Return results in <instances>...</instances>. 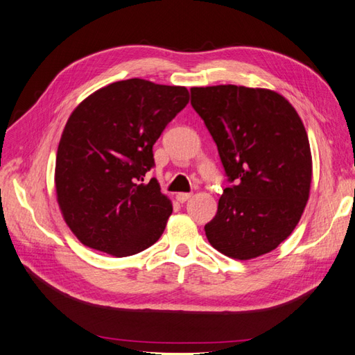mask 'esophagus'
<instances>
[{"label":"esophagus","instance_id":"34e87169","mask_svg":"<svg viewBox=\"0 0 355 355\" xmlns=\"http://www.w3.org/2000/svg\"><path fill=\"white\" fill-rule=\"evenodd\" d=\"M192 196V193H186V192H180V193H177V201H180V202H186L189 198Z\"/></svg>","mask_w":355,"mask_h":355}]
</instances>
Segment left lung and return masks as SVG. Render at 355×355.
I'll use <instances>...</instances> for the list:
<instances>
[{"label":"left lung","instance_id":"1","mask_svg":"<svg viewBox=\"0 0 355 355\" xmlns=\"http://www.w3.org/2000/svg\"><path fill=\"white\" fill-rule=\"evenodd\" d=\"M191 104L218 146L225 175L205 236L237 260L259 257L291 236L309 200L307 131L284 96L234 85L192 87Z\"/></svg>","mask_w":355,"mask_h":355}]
</instances>
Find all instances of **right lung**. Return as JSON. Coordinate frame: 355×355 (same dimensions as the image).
Instances as JSON below:
<instances>
[{
	"label": "right lung",
	"mask_w": 355,
	"mask_h": 355,
	"mask_svg": "<svg viewBox=\"0 0 355 355\" xmlns=\"http://www.w3.org/2000/svg\"><path fill=\"white\" fill-rule=\"evenodd\" d=\"M189 92L130 78L87 96L66 122L55 157L57 201L89 248L114 257L159 241L172 213L157 180L153 145L184 109Z\"/></svg>",
	"instance_id": "add662e5"
}]
</instances>
